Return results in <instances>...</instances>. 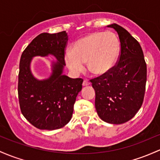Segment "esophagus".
Segmentation results:
<instances>
[{"label": "esophagus", "mask_w": 160, "mask_h": 160, "mask_svg": "<svg viewBox=\"0 0 160 160\" xmlns=\"http://www.w3.org/2000/svg\"><path fill=\"white\" fill-rule=\"evenodd\" d=\"M89 84H90V83L88 81V80H84L83 82V87H87V86H89Z\"/></svg>", "instance_id": "obj_1"}]
</instances>
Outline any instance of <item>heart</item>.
<instances>
[{"instance_id":"obj_1","label":"heart","mask_w":160,"mask_h":160,"mask_svg":"<svg viewBox=\"0 0 160 160\" xmlns=\"http://www.w3.org/2000/svg\"><path fill=\"white\" fill-rule=\"evenodd\" d=\"M119 42L111 32H95L77 40L72 49L67 50L64 61L71 71L81 73L87 62L90 73L100 75L108 72L115 66L119 55Z\"/></svg>"}]
</instances>
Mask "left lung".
Here are the masks:
<instances>
[{
  "mask_svg": "<svg viewBox=\"0 0 160 160\" xmlns=\"http://www.w3.org/2000/svg\"><path fill=\"white\" fill-rule=\"evenodd\" d=\"M118 35L121 52L118 61L109 71L91 80L96 92L98 115L109 124L128 122L140 109L144 98L147 64L140 45L125 29L108 25Z\"/></svg>",
  "mask_w": 160,
  "mask_h": 160,
  "instance_id": "1",
  "label": "left lung"
}]
</instances>
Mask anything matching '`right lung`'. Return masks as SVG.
<instances>
[{
    "mask_svg": "<svg viewBox=\"0 0 160 160\" xmlns=\"http://www.w3.org/2000/svg\"><path fill=\"white\" fill-rule=\"evenodd\" d=\"M68 41L66 31L36 36L22 52L18 76L20 110L26 120L41 130H55L71 121L77 94L83 80L63 74L64 51ZM53 55L52 73L48 78L38 80L31 73L30 64L36 56Z\"/></svg>",
    "mask_w": 160,
    "mask_h": 160,
    "instance_id": "add662e5",
    "label": "right lung"
}]
</instances>
